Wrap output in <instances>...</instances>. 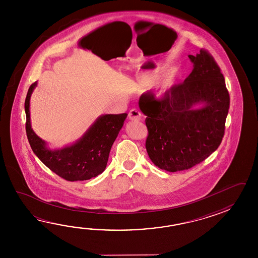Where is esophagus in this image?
<instances>
[{
  "label": "esophagus",
  "instance_id": "34e87169",
  "mask_svg": "<svg viewBox=\"0 0 258 258\" xmlns=\"http://www.w3.org/2000/svg\"><path fill=\"white\" fill-rule=\"evenodd\" d=\"M128 117L132 121H139L141 118V112L137 109H133L128 113Z\"/></svg>",
  "mask_w": 258,
  "mask_h": 258
}]
</instances>
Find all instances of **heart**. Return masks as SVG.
Here are the masks:
<instances>
[{"instance_id":"obj_1","label":"heart","mask_w":258,"mask_h":258,"mask_svg":"<svg viewBox=\"0 0 258 258\" xmlns=\"http://www.w3.org/2000/svg\"><path fill=\"white\" fill-rule=\"evenodd\" d=\"M177 75H178V69L176 67L170 68V70L165 74L164 77L161 80V85H160L162 92L170 89L174 85Z\"/></svg>"}]
</instances>
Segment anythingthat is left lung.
I'll use <instances>...</instances> for the list:
<instances>
[{"label":"left lung","mask_w":258,"mask_h":258,"mask_svg":"<svg viewBox=\"0 0 258 258\" xmlns=\"http://www.w3.org/2000/svg\"><path fill=\"white\" fill-rule=\"evenodd\" d=\"M192 73L162 99L142 95L147 116L146 148L154 164L170 172L188 170L209 158L224 137L230 95L223 75L208 50L189 55ZM196 104L202 107L196 109Z\"/></svg>","instance_id":"8db88e82"}]
</instances>
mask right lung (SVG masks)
Instances as JSON below:
<instances>
[{
	"mask_svg": "<svg viewBox=\"0 0 258 258\" xmlns=\"http://www.w3.org/2000/svg\"><path fill=\"white\" fill-rule=\"evenodd\" d=\"M36 87L37 82L28 88L25 101L26 132L34 153L49 170L66 181H86L102 173L107 166L110 148L123 125L127 113L100 116L75 144L50 150L31 128L29 100Z\"/></svg>",
	"mask_w": 258,
	"mask_h": 258,
	"instance_id": "obj_1",
	"label": "right lung"
}]
</instances>
